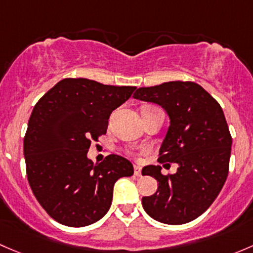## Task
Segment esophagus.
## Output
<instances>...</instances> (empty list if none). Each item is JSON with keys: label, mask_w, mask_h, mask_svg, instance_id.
Masks as SVG:
<instances>
[{"label": "esophagus", "mask_w": 253, "mask_h": 253, "mask_svg": "<svg viewBox=\"0 0 253 253\" xmlns=\"http://www.w3.org/2000/svg\"><path fill=\"white\" fill-rule=\"evenodd\" d=\"M134 174L136 176H141V167L135 165L134 166Z\"/></svg>", "instance_id": "34e87169"}]
</instances>
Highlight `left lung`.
<instances>
[{
  "mask_svg": "<svg viewBox=\"0 0 253 253\" xmlns=\"http://www.w3.org/2000/svg\"><path fill=\"white\" fill-rule=\"evenodd\" d=\"M132 97L167 112L169 127L158 162L178 165L175 173L168 175H163L161 166L142 169L158 181L157 191L142 197V207L157 222H191L213 204L228 176L231 136L223 109L192 82L139 87Z\"/></svg>",
  "mask_w": 253,
  "mask_h": 253,
  "instance_id": "8db88e82",
  "label": "left lung"
}]
</instances>
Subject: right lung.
Listing matches in <instances>:
<instances>
[{
	"label": "right lung",
	"instance_id": "add662e5",
	"mask_svg": "<svg viewBox=\"0 0 253 253\" xmlns=\"http://www.w3.org/2000/svg\"><path fill=\"white\" fill-rule=\"evenodd\" d=\"M135 88L67 78L34 107L24 137L28 181L56 222L82 228L100 220L111 207L116 181L134 174L126 158L109 155L93 165L87 151Z\"/></svg>",
	"mask_w": 253,
	"mask_h": 253
}]
</instances>
